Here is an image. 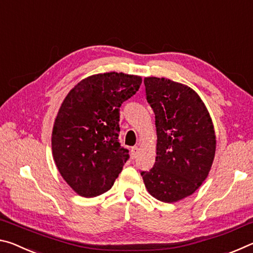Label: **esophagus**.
Here are the masks:
<instances>
[{
  "mask_svg": "<svg viewBox=\"0 0 253 253\" xmlns=\"http://www.w3.org/2000/svg\"><path fill=\"white\" fill-rule=\"evenodd\" d=\"M138 152H139V148H138V146H134V147H131V149H130L131 157H132V158H136V156H137V154H138Z\"/></svg>",
  "mask_w": 253,
  "mask_h": 253,
  "instance_id": "obj_1",
  "label": "esophagus"
}]
</instances>
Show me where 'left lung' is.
Returning <instances> with one entry per match:
<instances>
[{
  "mask_svg": "<svg viewBox=\"0 0 253 253\" xmlns=\"http://www.w3.org/2000/svg\"><path fill=\"white\" fill-rule=\"evenodd\" d=\"M146 98L155 114V164L140 173L154 198L173 203L193 194L211 169L215 132L198 93L169 79H144Z\"/></svg>",
  "mask_w": 253,
  "mask_h": 253,
  "instance_id": "1",
  "label": "left lung"
}]
</instances>
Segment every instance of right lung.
I'll return each mask as SVG.
<instances>
[{"label":"right lung","instance_id":"1","mask_svg":"<svg viewBox=\"0 0 253 253\" xmlns=\"http://www.w3.org/2000/svg\"><path fill=\"white\" fill-rule=\"evenodd\" d=\"M142 78L123 72L88 77L72 88L52 130L55 165L84 198L110 190L129 158L119 143V108L138 91Z\"/></svg>","mask_w":253,"mask_h":253}]
</instances>
